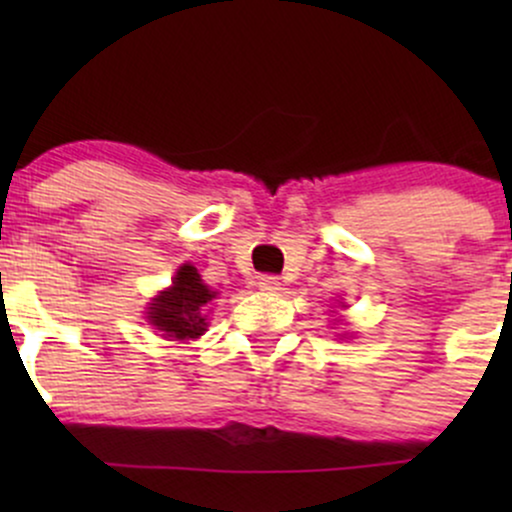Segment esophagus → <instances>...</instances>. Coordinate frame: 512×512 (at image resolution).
<instances>
[{
    "label": "esophagus",
    "instance_id": "esophagus-1",
    "mask_svg": "<svg viewBox=\"0 0 512 512\" xmlns=\"http://www.w3.org/2000/svg\"><path fill=\"white\" fill-rule=\"evenodd\" d=\"M257 286H260V291L274 293V291H279L281 281H279V276H274V274H262L260 279H257Z\"/></svg>",
    "mask_w": 512,
    "mask_h": 512
}]
</instances>
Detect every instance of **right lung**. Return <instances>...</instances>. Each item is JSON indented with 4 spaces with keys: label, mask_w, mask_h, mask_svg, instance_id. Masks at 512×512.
Instances as JSON below:
<instances>
[{
    "label": "right lung",
    "mask_w": 512,
    "mask_h": 512,
    "mask_svg": "<svg viewBox=\"0 0 512 512\" xmlns=\"http://www.w3.org/2000/svg\"><path fill=\"white\" fill-rule=\"evenodd\" d=\"M214 298V291L199 279L192 264H182L175 274L173 286L161 291L149 308V322L156 330L166 332V337L197 339L204 332V305Z\"/></svg>",
    "instance_id": "1"
}]
</instances>
